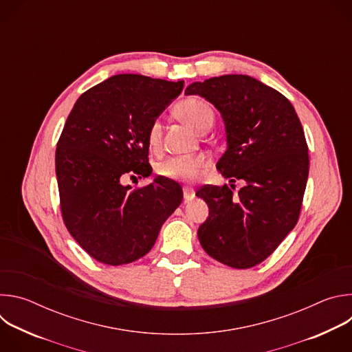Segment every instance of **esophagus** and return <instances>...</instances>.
I'll list each match as a JSON object with an SVG mask.
<instances>
[{"mask_svg":"<svg viewBox=\"0 0 352 352\" xmlns=\"http://www.w3.org/2000/svg\"><path fill=\"white\" fill-rule=\"evenodd\" d=\"M195 197V190L189 186H185L184 188V200L185 202H189V200H192Z\"/></svg>","mask_w":352,"mask_h":352,"instance_id":"34e87169","label":"esophagus"}]
</instances>
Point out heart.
Listing matches in <instances>:
<instances>
[{"label":"heart","instance_id":"b5f03b06","mask_svg":"<svg viewBox=\"0 0 352 352\" xmlns=\"http://www.w3.org/2000/svg\"><path fill=\"white\" fill-rule=\"evenodd\" d=\"M177 116L186 122L196 132H204L209 129L214 120L213 109L200 98H185L175 107ZM163 125L160 120H153L150 122L146 139L150 148H159L162 143ZM209 166V159L205 155H195L186 157H173L166 160L159 166V174L170 179L190 181L197 178Z\"/></svg>","mask_w":352,"mask_h":352}]
</instances>
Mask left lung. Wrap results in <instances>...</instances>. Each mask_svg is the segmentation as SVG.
I'll return each mask as SVG.
<instances>
[{
    "instance_id": "8db88e82",
    "label": "left lung",
    "mask_w": 352,
    "mask_h": 352,
    "mask_svg": "<svg viewBox=\"0 0 352 352\" xmlns=\"http://www.w3.org/2000/svg\"><path fill=\"white\" fill-rule=\"evenodd\" d=\"M185 94L205 97L221 113L227 148L216 167L230 182L245 181L238 193L227 185L196 192L209 206L199 242L223 265L254 267L299 219L309 174L302 125L285 96L248 75L195 82Z\"/></svg>"
}]
</instances>
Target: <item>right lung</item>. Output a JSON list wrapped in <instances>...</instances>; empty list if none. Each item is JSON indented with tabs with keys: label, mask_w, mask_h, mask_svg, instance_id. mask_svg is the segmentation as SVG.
Returning <instances> with one entry per match:
<instances>
[{
	"label": "right lung",
	"mask_w": 352,
	"mask_h": 352,
	"mask_svg": "<svg viewBox=\"0 0 352 352\" xmlns=\"http://www.w3.org/2000/svg\"><path fill=\"white\" fill-rule=\"evenodd\" d=\"M184 89L122 74L86 90L69 113L56 150L61 214L74 239L100 263H132L153 248L182 202L170 179L131 189L125 177H148L147 128Z\"/></svg>",
	"instance_id": "obj_1"
}]
</instances>
